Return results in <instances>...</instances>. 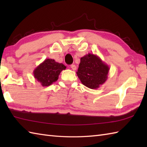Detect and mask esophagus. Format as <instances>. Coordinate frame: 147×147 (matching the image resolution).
Listing matches in <instances>:
<instances>
[{
	"instance_id": "34e87169",
	"label": "esophagus",
	"mask_w": 147,
	"mask_h": 147,
	"mask_svg": "<svg viewBox=\"0 0 147 147\" xmlns=\"http://www.w3.org/2000/svg\"><path fill=\"white\" fill-rule=\"evenodd\" d=\"M71 68L72 69V70L75 71L76 69V66L74 64H72L71 65Z\"/></svg>"
}]
</instances>
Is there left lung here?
Segmentation results:
<instances>
[{
    "mask_svg": "<svg viewBox=\"0 0 147 147\" xmlns=\"http://www.w3.org/2000/svg\"><path fill=\"white\" fill-rule=\"evenodd\" d=\"M109 69L98 55L89 53L81 58L76 74L83 85L97 89L107 80Z\"/></svg>",
    "mask_w": 147,
    "mask_h": 147,
    "instance_id": "1",
    "label": "left lung"
}]
</instances>
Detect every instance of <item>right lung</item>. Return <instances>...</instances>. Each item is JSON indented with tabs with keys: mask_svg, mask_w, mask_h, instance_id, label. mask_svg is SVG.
Here are the masks:
<instances>
[{
	"mask_svg": "<svg viewBox=\"0 0 147 147\" xmlns=\"http://www.w3.org/2000/svg\"><path fill=\"white\" fill-rule=\"evenodd\" d=\"M66 67L62 63L55 62L54 59H46L33 71L34 78L43 86H48L55 82L62 70Z\"/></svg>",
	"mask_w": 147,
	"mask_h": 147,
	"instance_id": "add662e5",
	"label": "right lung"
}]
</instances>
